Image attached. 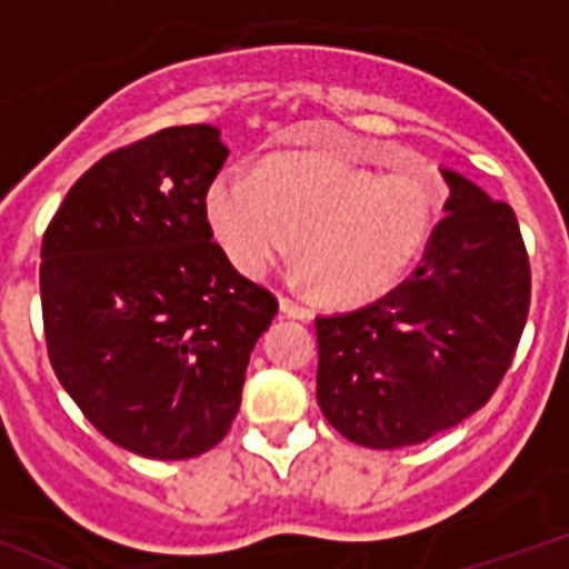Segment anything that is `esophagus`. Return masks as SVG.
Returning a JSON list of instances; mask_svg holds the SVG:
<instances>
[{"label":"esophagus","instance_id":"esophagus-1","mask_svg":"<svg viewBox=\"0 0 569 569\" xmlns=\"http://www.w3.org/2000/svg\"><path fill=\"white\" fill-rule=\"evenodd\" d=\"M279 308H281V313H284V317L302 319V322H308V319L313 317L311 308H305V305L293 302V299H288V296H281V299H279Z\"/></svg>","mask_w":569,"mask_h":569}]
</instances>
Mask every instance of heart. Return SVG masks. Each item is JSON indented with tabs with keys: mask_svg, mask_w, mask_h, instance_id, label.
Returning a JSON list of instances; mask_svg holds the SVG:
<instances>
[{
	"mask_svg": "<svg viewBox=\"0 0 569 569\" xmlns=\"http://www.w3.org/2000/svg\"><path fill=\"white\" fill-rule=\"evenodd\" d=\"M442 200V177L421 159L375 173L290 153L267 159L256 177L220 171L206 189V220L238 273L264 276L293 241L296 264L322 302L363 305L403 279Z\"/></svg>",
	"mask_w": 569,
	"mask_h": 569,
	"instance_id": "b5f03b06",
	"label": "heart"
}]
</instances>
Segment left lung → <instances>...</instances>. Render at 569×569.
I'll use <instances>...</instances> for the list:
<instances>
[{"label":"left lung","instance_id":"left-lung-1","mask_svg":"<svg viewBox=\"0 0 569 569\" xmlns=\"http://www.w3.org/2000/svg\"><path fill=\"white\" fill-rule=\"evenodd\" d=\"M450 197L419 267L358 311L317 317V401L363 448L427 442L500 387L529 313V256L511 206L442 168Z\"/></svg>","mask_w":569,"mask_h":569}]
</instances>
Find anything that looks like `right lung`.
Segmentation results:
<instances>
[{"label":"right lung","mask_w":569,"mask_h":569,"mask_svg":"<svg viewBox=\"0 0 569 569\" xmlns=\"http://www.w3.org/2000/svg\"><path fill=\"white\" fill-rule=\"evenodd\" d=\"M227 157L218 127H166L98 159L42 234L51 369L139 457H200L229 433L279 311L211 241L206 189Z\"/></svg>","instance_id":"add662e5"}]
</instances>
